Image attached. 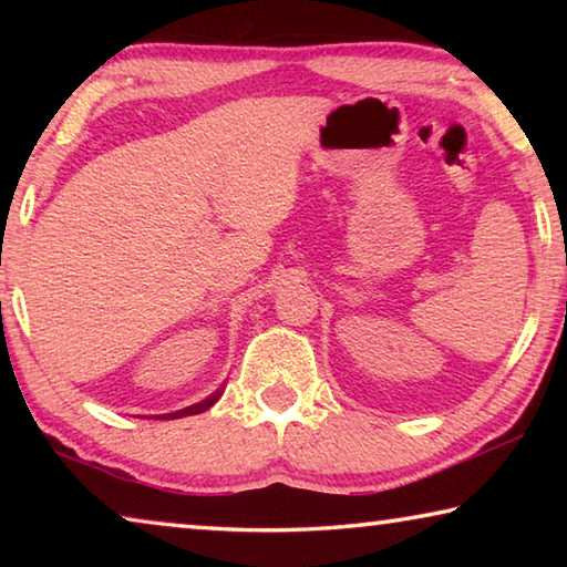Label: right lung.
I'll return each mask as SVG.
<instances>
[{
    "label": "right lung",
    "mask_w": 567,
    "mask_h": 567,
    "mask_svg": "<svg viewBox=\"0 0 567 567\" xmlns=\"http://www.w3.org/2000/svg\"><path fill=\"white\" fill-rule=\"evenodd\" d=\"M219 395H223V390L213 392V395L205 398L203 402H195V405H189L185 410H177V412H169V415H159L162 420H175V417H187V415H199V412H205L215 405V402L219 400Z\"/></svg>",
    "instance_id": "right-lung-1"
}]
</instances>
